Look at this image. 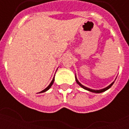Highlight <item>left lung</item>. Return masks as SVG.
Returning <instances> with one entry per match:
<instances>
[{
	"mask_svg": "<svg viewBox=\"0 0 129 129\" xmlns=\"http://www.w3.org/2000/svg\"><path fill=\"white\" fill-rule=\"evenodd\" d=\"M75 79H76V81H77V83L81 87V88H83L84 89L86 90H88V91H90V92H96V93H100V92H104V91H106V90H107L108 89H109L110 88H111L112 86H113V84H114V82H113L112 84H111L108 86H107L106 88H103V89H101V90H92V89H90V88H87V87L84 86H83L82 84H80L79 83V81L77 80V77H76V75H75Z\"/></svg>",
	"mask_w": 129,
	"mask_h": 129,
	"instance_id": "1",
	"label": "left lung"
}]
</instances>
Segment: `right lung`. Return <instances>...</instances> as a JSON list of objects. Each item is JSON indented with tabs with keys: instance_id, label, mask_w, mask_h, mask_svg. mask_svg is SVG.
Masks as SVG:
<instances>
[{
	"instance_id": "add662e5",
	"label": "right lung",
	"mask_w": 129,
	"mask_h": 129,
	"mask_svg": "<svg viewBox=\"0 0 129 129\" xmlns=\"http://www.w3.org/2000/svg\"><path fill=\"white\" fill-rule=\"evenodd\" d=\"M54 81V78H53V79H52V81H51V83H50V85H49V86H48L47 87V88H45V89L43 90H42V91H41V92H45V91H47V90H48L50 89V87L52 86V84H53Z\"/></svg>"
}]
</instances>
